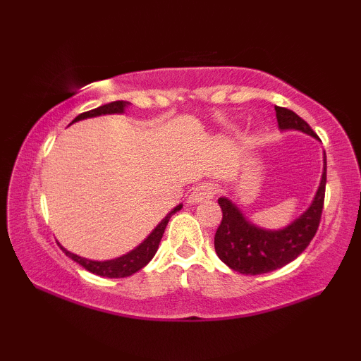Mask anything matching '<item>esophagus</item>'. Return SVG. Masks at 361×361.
I'll use <instances>...</instances> for the list:
<instances>
[{
    "mask_svg": "<svg viewBox=\"0 0 361 361\" xmlns=\"http://www.w3.org/2000/svg\"><path fill=\"white\" fill-rule=\"evenodd\" d=\"M215 194V185L213 183H202V185L195 186L192 189L191 195H189V204H199V202H207L210 200Z\"/></svg>",
    "mask_w": 361,
    "mask_h": 361,
    "instance_id": "obj_1",
    "label": "esophagus"
}]
</instances>
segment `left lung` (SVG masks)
I'll list each match as a JSON object with an SVG mask.
<instances>
[{
  "label": "left lung",
  "mask_w": 361,
  "mask_h": 361,
  "mask_svg": "<svg viewBox=\"0 0 361 361\" xmlns=\"http://www.w3.org/2000/svg\"><path fill=\"white\" fill-rule=\"evenodd\" d=\"M279 129L298 130L315 140L319 137L304 119L291 109L276 106ZM326 186V154L323 151V172L312 202L301 215L280 229H266L255 224L231 199L219 197L223 219L215 234L218 258L232 271L245 276L272 272L301 255L319 229Z\"/></svg>",
  "instance_id": "8db88e82"
}]
</instances>
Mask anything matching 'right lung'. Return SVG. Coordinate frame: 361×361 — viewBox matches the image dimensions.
<instances>
[{"label": "right lung", "instance_id": "1", "mask_svg": "<svg viewBox=\"0 0 361 361\" xmlns=\"http://www.w3.org/2000/svg\"><path fill=\"white\" fill-rule=\"evenodd\" d=\"M130 106L129 102H124V100H119V102H111V103H106V105H102L95 109H90V111H85L82 114L76 116L75 119H73L71 124H75L78 121H82V119H89V118H97V116H105V114H124L126 113V108ZM183 209V204L176 205L173 210H170L167 213V216L162 219L161 223H159L154 229L151 231V234L146 237V239L137 245L133 250H130L129 253L118 256V258H113V259H105V261H95V259H87V258H82V256L75 255L68 252V250L63 248L60 245V248L63 250L65 255L71 258L73 261H76L78 264H81L84 269H87L89 272L95 274V276H100V277H108V279H121V277H129L132 274L138 272L140 269H143L148 262L154 258V255L159 248V243H161V239L164 235V231L167 228V223L170 216L176 213L178 210Z\"/></svg>", "mask_w": 361, "mask_h": 361}]
</instances>
